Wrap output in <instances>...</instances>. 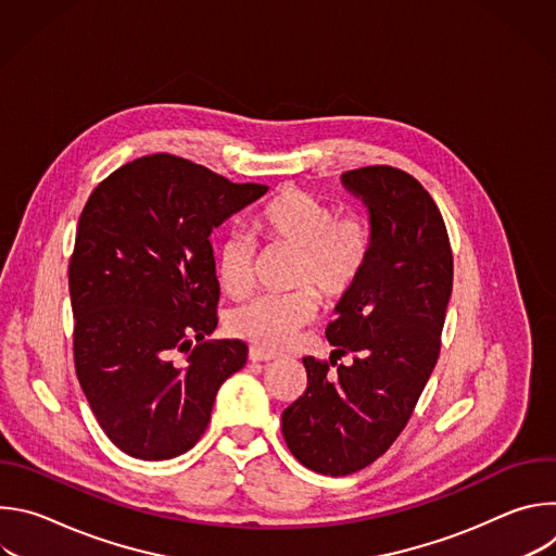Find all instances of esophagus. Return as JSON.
<instances>
[{
    "instance_id": "obj_1",
    "label": "esophagus",
    "mask_w": 556,
    "mask_h": 556,
    "mask_svg": "<svg viewBox=\"0 0 556 556\" xmlns=\"http://www.w3.org/2000/svg\"><path fill=\"white\" fill-rule=\"evenodd\" d=\"M249 358H251L253 363H268V361H275L277 354H273V352H268V350H262V348H251Z\"/></svg>"
}]
</instances>
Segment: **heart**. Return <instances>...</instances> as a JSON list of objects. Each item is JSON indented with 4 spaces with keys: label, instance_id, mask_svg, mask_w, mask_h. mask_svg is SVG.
<instances>
[{
    "label": "heart",
    "instance_id": "b5f03b06",
    "mask_svg": "<svg viewBox=\"0 0 556 556\" xmlns=\"http://www.w3.org/2000/svg\"><path fill=\"white\" fill-rule=\"evenodd\" d=\"M268 251L292 255L288 294L257 296L235 307L226 328L232 337L266 350H283L316 312L314 299L337 305L361 283L374 255V226L363 213L337 215V208L301 189L275 195L255 217ZM260 249L244 230H228L215 253L219 288L247 296L257 277Z\"/></svg>",
    "mask_w": 556,
    "mask_h": 556
}]
</instances>
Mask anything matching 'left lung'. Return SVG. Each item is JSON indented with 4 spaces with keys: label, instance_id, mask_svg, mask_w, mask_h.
Returning a JSON list of instances; mask_svg holds the SVG:
<instances>
[{
    "label": "left lung",
    "instance_id": "8db88e82",
    "mask_svg": "<svg viewBox=\"0 0 556 556\" xmlns=\"http://www.w3.org/2000/svg\"><path fill=\"white\" fill-rule=\"evenodd\" d=\"M374 226V255L326 337L330 361L303 358L307 387L281 414L290 453L321 475L378 459L407 427L438 363L453 253L442 213L407 172L389 165L343 174ZM353 363L339 366L337 355Z\"/></svg>",
    "mask_w": 556,
    "mask_h": 556
}]
</instances>
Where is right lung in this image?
<instances>
[{"mask_svg":"<svg viewBox=\"0 0 556 556\" xmlns=\"http://www.w3.org/2000/svg\"><path fill=\"white\" fill-rule=\"evenodd\" d=\"M266 191L151 153L88 198L67 270L74 367L97 422L123 453H187L208 427L222 382L247 365L244 341H206L219 301L208 235Z\"/></svg>","mask_w":556,"mask_h":556,"instance_id":"1","label":"right lung"}]
</instances>
